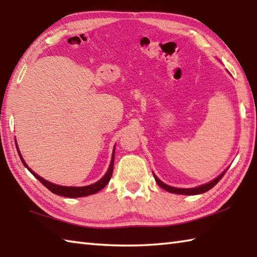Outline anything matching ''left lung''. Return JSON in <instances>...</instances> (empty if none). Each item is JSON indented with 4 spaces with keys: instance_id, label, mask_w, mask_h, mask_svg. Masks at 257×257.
Masks as SVG:
<instances>
[{
    "instance_id": "obj_1",
    "label": "left lung",
    "mask_w": 257,
    "mask_h": 257,
    "mask_svg": "<svg viewBox=\"0 0 257 257\" xmlns=\"http://www.w3.org/2000/svg\"><path fill=\"white\" fill-rule=\"evenodd\" d=\"M226 171H227V170H226ZM226 171H225V172H226ZM225 172H223L222 174L219 175L218 177H216L215 180H213L212 182L207 183V184H204V185L197 186V187H193V188H177V187H172V186H169V185L164 184V183L162 182V181H160V180L158 179V176H156V175L154 174V173H153V175H154V179H155L156 183H158V184H159V186H161L162 188H163V190H165V191H167V192L175 193V194H183V195H196V194H202V193H205V192L211 190L212 187L215 186V185L217 184V183H218L219 181H221L222 177L224 176Z\"/></svg>"
}]
</instances>
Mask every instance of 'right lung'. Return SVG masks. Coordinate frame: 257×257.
<instances>
[{"label":"right lung","instance_id":"obj_1","mask_svg":"<svg viewBox=\"0 0 257 257\" xmlns=\"http://www.w3.org/2000/svg\"><path fill=\"white\" fill-rule=\"evenodd\" d=\"M18 152H19V155H20V159L22 161V163L24 164L25 167H28V170L32 173V174L35 176V179H38L42 184H43L48 190H50L52 193H54L56 195H61V196H65V197H83V196H87V195H92V194H95V193L99 192L102 190V188L105 187L107 185V183L109 182L113 174V166H114V152H113V155H112V161H111V164H109L108 170L106 172V174L104 175L101 180L98 182L94 183V184L91 185H87V186H82V187H74V186H61V185H56L53 184V183H51L49 181H46L44 179H42L41 176H39L36 173H34L32 170L30 169V167L26 165V163L24 162L23 158L21 156V153L19 151V148L17 146Z\"/></svg>","mask_w":257,"mask_h":257}]
</instances>
